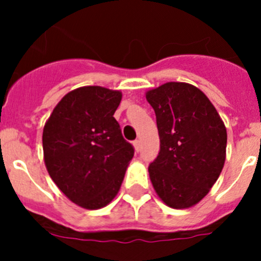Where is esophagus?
Masks as SVG:
<instances>
[{
    "mask_svg": "<svg viewBox=\"0 0 261 261\" xmlns=\"http://www.w3.org/2000/svg\"><path fill=\"white\" fill-rule=\"evenodd\" d=\"M134 147H135V150L136 151H140V149H141V144H140V140H135L134 141Z\"/></svg>",
    "mask_w": 261,
    "mask_h": 261,
    "instance_id": "34e87169",
    "label": "esophagus"
}]
</instances>
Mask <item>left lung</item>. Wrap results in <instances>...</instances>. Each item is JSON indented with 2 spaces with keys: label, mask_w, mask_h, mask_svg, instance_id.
Wrapping results in <instances>:
<instances>
[{
  "label": "left lung",
  "mask_w": 261,
  "mask_h": 261,
  "mask_svg": "<svg viewBox=\"0 0 261 261\" xmlns=\"http://www.w3.org/2000/svg\"><path fill=\"white\" fill-rule=\"evenodd\" d=\"M156 116L160 151L149 165L158 196L172 208L198 203L220 177L227 133L206 94L192 84L168 82L146 92Z\"/></svg>",
  "instance_id": "left-lung-1"
}]
</instances>
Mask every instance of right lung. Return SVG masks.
<instances>
[{"label":"right lung","instance_id":"obj_1","mask_svg":"<svg viewBox=\"0 0 261 261\" xmlns=\"http://www.w3.org/2000/svg\"><path fill=\"white\" fill-rule=\"evenodd\" d=\"M121 98L120 91L81 87L60 99L44 126L49 175L83 208H102L115 198L134 156L114 117Z\"/></svg>","mask_w":261,"mask_h":261}]
</instances>
